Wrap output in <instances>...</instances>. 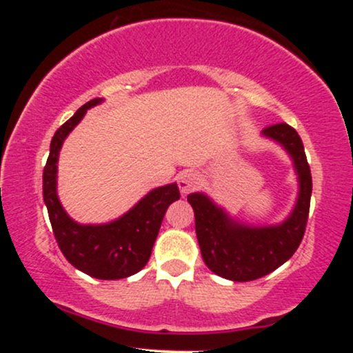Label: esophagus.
I'll return each instance as SVG.
<instances>
[{
  "mask_svg": "<svg viewBox=\"0 0 353 353\" xmlns=\"http://www.w3.org/2000/svg\"><path fill=\"white\" fill-rule=\"evenodd\" d=\"M199 182H201V179H199V176H197L196 172L185 171L179 176V181H177V184H179L181 192L185 196V194L196 190L197 185H199Z\"/></svg>",
  "mask_w": 353,
  "mask_h": 353,
  "instance_id": "esophagus-1",
  "label": "esophagus"
}]
</instances>
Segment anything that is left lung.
<instances>
[{"label":"left lung","instance_id":"obj_1","mask_svg":"<svg viewBox=\"0 0 353 353\" xmlns=\"http://www.w3.org/2000/svg\"><path fill=\"white\" fill-rule=\"evenodd\" d=\"M262 137L274 141L292 159L299 182L297 199L279 224L254 225L234 219L208 194L188 196L196 217V234L202 259L214 274L234 282H249L274 272L292 257L309 217L312 176L301 136L289 124L269 125Z\"/></svg>","mask_w":353,"mask_h":353}]
</instances>
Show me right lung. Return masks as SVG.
Listing matches in <instances>:
<instances>
[{"instance_id": "add662e5", "label": "right lung", "mask_w": 353, "mask_h": 353, "mask_svg": "<svg viewBox=\"0 0 353 353\" xmlns=\"http://www.w3.org/2000/svg\"><path fill=\"white\" fill-rule=\"evenodd\" d=\"M103 101L91 99L54 132L43 171V197L56 242L70 264L94 279L117 281L134 275L148 264L165 210L181 194L176 182L161 185L149 190L128 212L106 224H79L70 217L58 197L59 151L88 109Z\"/></svg>"}]
</instances>
